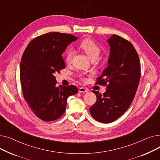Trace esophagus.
I'll return each mask as SVG.
<instances>
[{"mask_svg": "<svg viewBox=\"0 0 160 160\" xmlns=\"http://www.w3.org/2000/svg\"><path fill=\"white\" fill-rule=\"evenodd\" d=\"M78 91L80 92V93H86V92H88V90L87 89H86L85 88H80L79 89H78Z\"/></svg>", "mask_w": 160, "mask_h": 160, "instance_id": "obj_1", "label": "esophagus"}]
</instances>
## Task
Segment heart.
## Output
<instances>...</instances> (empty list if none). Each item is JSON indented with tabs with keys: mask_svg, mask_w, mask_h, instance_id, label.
<instances>
[{
	"mask_svg": "<svg viewBox=\"0 0 160 160\" xmlns=\"http://www.w3.org/2000/svg\"><path fill=\"white\" fill-rule=\"evenodd\" d=\"M79 47L87 54L91 61L97 60L101 52V49L99 45L91 38L83 39L79 43ZM72 56L73 52L72 50H67L65 55V61L67 63H70L71 62Z\"/></svg>",
	"mask_w": 160,
	"mask_h": 160,
	"instance_id": "b5f03b06",
	"label": "heart"
}]
</instances>
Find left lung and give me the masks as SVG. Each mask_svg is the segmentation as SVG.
<instances>
[{
	"instance_id": "obj_1",
	"label": "left lung",
	"mask_w": 160,
	"mask_h": 160,
	"mask_svg": "<svg viewBox=\"0 0 160 160\" xmlns=\"http://www.w3.org/2000/svg\"><path fill=\"white\" fill-rule=\"evenodd\" d=\"M108 41L110 45L108 67L95 83L107 89L102 95L93 91L97 101L89 108L91 116L102 123L115 121L128 110L141 77L139 56L130 42L115 34Z\"/></svg>"
}]
</instances>
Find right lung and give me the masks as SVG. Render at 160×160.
I'll return each instance as SVG.
<instances>
[{"instance_id":"1","label":"right lung","mask_w":160,"mask_h":160,"mask_svg":"<svg viewBox=\"0 0 160 160\" xmlns=\"http://www.w3.org/2000/svg\"><path fill=\"white\" fill-rule=\"evenodd\" d=\"M77 38L69 33H47L32 39L22 56L20 80L23 97L42 121L60 118L65 111L67 98L78 93L74 85L56 86L54 76L65 68L62 53Z\"/></svg>"}]
</instances>
